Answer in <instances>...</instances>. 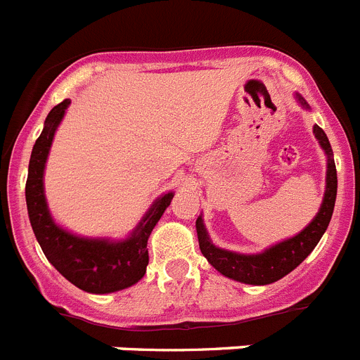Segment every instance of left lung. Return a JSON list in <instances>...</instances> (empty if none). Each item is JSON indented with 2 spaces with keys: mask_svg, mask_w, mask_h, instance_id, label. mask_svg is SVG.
Listing matches in <instances>:
<instances>
[{
  "mask_svg": "<svg viewBox=\"0 0 360 360\" xmlns=\"http://www.w3.org/2000/svg\"><path fill=\"white\" fill-rule=\"evenodd\" d=\"M299 100L302 105H306V101L302 98L299 96ZM313 133H315L319 143L328 155L326 193H324V200H322L321 211L317 213V217L313 218V222L297 236L273 245V248L259 255L233 253V251L220 250V248L213 245L207 233H205L202 218L198 217L196 218V233H198L200 251L217 271L229 276L233 281L244 282V284H271V282H276L278 278L293 271L315 250V245L319 244L324 231L328 229V224H330L331 214H333L335 198H337V169H335L333 150H331L326 133L319 125L313 127Z\"/></svg>",
  "mask_w": 360,
  "mask_h": 360,
  "instance_id": "8db88e82",
  "label": "left lung"
}]
</instances>
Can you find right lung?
I'll return each instance as SVG.
<instances>
[{
    "label": "right lung",
    "mask_w": 360,
    "mask_h": 360,
    "mask_svg": "<svg viewBox=\"0 0 360 360\" xmlns=\"http://www.w3.org/2000/svg\"><path fill=\"white\" fill-rule=\"evenodd\" d=\"M69 103V100H63L49 112L45 127L32 147L25 186L30 226L49 262L67 281L89 293H112L136 284L146 275L149 264L147 238L173 200V193L160 196L147 211L136 231L124 242L89 240L70 235L58 227L52 222L45 202L43 169L47 162L52 138Z\"/></svg>",
    "instance_id": "obj_1"
}]
</instances>
